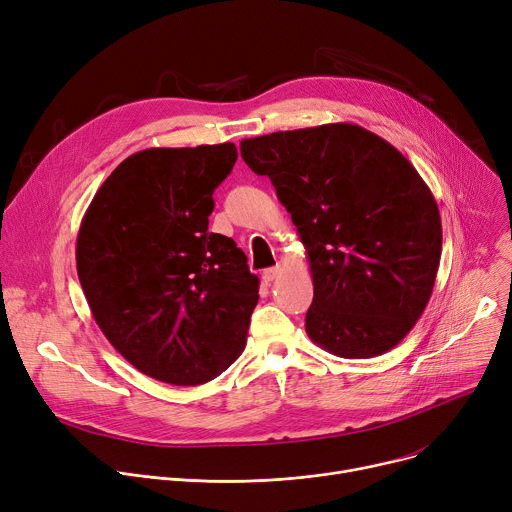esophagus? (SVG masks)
I'll return each mask as SVG.
<instances>
[{
    "label": "esophagus",
    "instance_id": "esophagus-1",
    "mask_svg": "<svg viewBox=\"0 0 512 512\" xmlns=\"http://www.w3.org/2000/svg\"><path fill=\"white\" fill-rule=\"evenodd\" d=\"M278 274H280V268H278V266H274V268H266V270L262 272V280L266 282V285H270L272 280H276V278H278Z\"/></svg>",
    "mask_w": 512,
    "mask_h": 512
}]
</instances>
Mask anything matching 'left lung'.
Segmentation results:
<instances>
[{
    "label": "left lung",
    "mask_w": 512,
    "mask_h": 512,
    "mask_svg": "<svg viewBox=\"0 0 512 512\" xmlns=\"http://www.w3.org/2000/svg\"><path fill=\"white\" fill-rule=\"evenodd\" d=\"M270 179L307 250L311 342L339 358H374L423 315L441 258V217L415 166L356 124L274 132L240 144Z\"/></svg>",
    "instance_id": "obj_1"
}]
</instances>
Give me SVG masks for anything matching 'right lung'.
<instances>
[{
    "instance_id": "add662e5",
    "label": "right lung",
    "mask_w": 512,
    "mask_h": 512,
    "mask_svg": "<svg viewBox=\"0 0 512 512\" xmlns=\"http://www.w3.org/2000/svg\"><path fill=\"white\" fill-rule=\"evenodd\" d=\"M232 142L146 148L97 189L77 234L91 315L136 370L175 386L219 376L242 354L256 274L232 238L209 232Z\"/></svg>"
}]
</instances>
